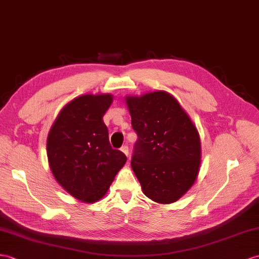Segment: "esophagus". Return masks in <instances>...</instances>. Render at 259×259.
<instances>
[{"label": "esophagus", "mask_w": 259, "mask_h": 259, "mask_svg": "<svg viewBox=\"0 0 259 259\" xmlns=\"http://www.w3.org/2000/svg\"><path fill=\"white\" fill-rule=\"evenodd\" d=\"M121 150H122V153H123L125 156L128 157V147H127V146H123V147L121 148Z\"/></svg>", "instance_id": "1"}]
</instances>
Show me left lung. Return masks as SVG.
<instances>
[{"mask_svg": "<svg viewBox=\"0 0 259 259\" xmlns=\"http://www.w3.org/2000/svg\"><path fill=\"white\" fill-rule=\"evenodd\" d=\"M138 141L131 165L144 194L160 204L176 202L197 179L199 132L175 97L166 91L125 98Z\"/></svg>", "mask_w": 259, "mask_h": 259, "instance_id": "obj_1", "label": "left lung"}]
</instances>
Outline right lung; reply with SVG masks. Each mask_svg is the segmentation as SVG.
<instances>
[{
    "mask_svg": "<svg viewBox=\"0 0 259 259\" xmlns=\"http://www.w3.org/2000/svg\"><path fill=\"white\" fill-rule=\"evenodd\" d=\"M113 102L110 93L83 94L67 103L47 136V157L56 181L84 203L97 202L108 192L126 162L113 149L103 115Z\"/></svg>",
    "mask_w": 259,
    "mask_h": 259,
    "instance_id": "right-lung-1",
    "label": "right lung"
}]
</instances>
